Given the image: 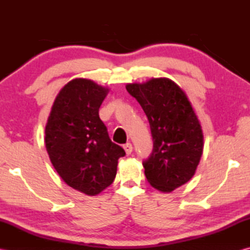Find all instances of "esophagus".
Here are the masks:
<instances>
[{"mask_svg": "<svg viewBox=\"0 0 250 250\" xmlns=\"http://www.w3.org/2000/svg\"><path fill=\"white\" fill-rule=\"evenodd\" d=\"M124 149H125L126 155H130V153L132 152V150H133V147H132L131 143H126V144L124 145Z\"/></svg>", "mask_w": 250, "mask_h": 250, "instance_id": "1", "label": "esophagus"}]
</instances>
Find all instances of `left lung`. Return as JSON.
Listing matches in <instances>:
<instances>
[{"label": "left lung", "mask_w": 250, "mask_h": 250, "mask_svg": "<svg viewBox=\"0 0 250 250\" xmlns=\"http://www.w3.org/2000/svg\"><path fill=\"white\" fill-rule=\"evenodd\" d=\"M149 121L153 148L143 162L153 188L171 192L192 178L204 147L203 132L187 95L168 78L125 86Z\"/></svg>", "instance_id": "left-lung-1"}]
</instances>
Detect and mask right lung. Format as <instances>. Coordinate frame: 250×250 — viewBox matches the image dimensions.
Masks as SVG:
<instances>
[{"mask_svg":"<svg viewBox=\"0 0 250 250\" xmlns=\"http://www.w3.org/2000/svg\"><path fill=\"white\" fill-rule=\"evenodd\" d=\"M109 91L90 79L75 78L63 87L45 128L50 161L66 185L97 195L113 184L124 148L110 141L99 108Z\"/></svg>","mask_w":250,"mask_h":250,"instance_id":"add662e5","label":"right lung"}]
</instances>
